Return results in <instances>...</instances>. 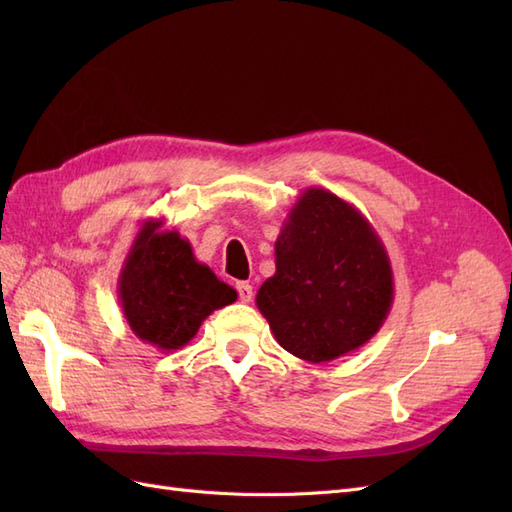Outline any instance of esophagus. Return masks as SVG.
Instances as JSON below:
<instances>
[{"label":"esophagus","mask_w":512,"mask_h":512,"mask_svg":"<svg viewBox=\"0 0 512 512\" xmlns=\"http://www.w3.org/2000/svg\"><path fill=\"white\" fill-rule=\"evenodd\" d=\"M237 292H239V299L243 303H250L252 301V284L250 282H237Z\"/></svg>","instance_id":"34e87169"}]
</instances>
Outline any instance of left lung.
Instances as JSON below:
<instances>
[{"label":"left lung","mask_w":512,"mask_h":512,"mask_svg":"<svg viewBox=\"0 0 512 512\" xmlns=\"http://www.w3.org/2000/svg\"><path fill=\"white\" fill-rule=\"evenodd\" d=\"M393 294L389 254L365 215L329 190H303L256 294L277 344L307 363L335 361L380 331Z\"/></svg>","instance_id":"8db88e82"}]
</instances>
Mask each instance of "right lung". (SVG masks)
Listing matches in <instances>:
<instances>
[{"label":"right lung","mask_w":512,"mask_h":512,"mask_svg":"<svg viewBox=\"0 0 512 512\" xmlns=\"http://www.w3.org/2000/svg\"><path fill=\"white\" fill-rule=\"evenodd\" d=\"M132 333L162 352L192 342L215 309L237 301V290L198 262L190 241L149 218L138 228L117 282Z\"/></svg>","instance_id":"obj_1"}]
</instances>
